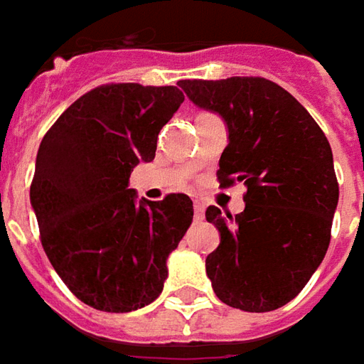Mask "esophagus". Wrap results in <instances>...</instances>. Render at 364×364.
Masks as SVG:
<instances>
[{
    "label": "esophagus",
    "instance_id": "esophagus-1",
    "mask_svg": "<svg viewBox=\"0 0 364 364\" xmlns=\"http://www.w3.org/2000/svg\"><path fill=\"white\" fill-rule=\"evenodd\" d=\"M194 216H196V220H202V218H204V206H202L200 202H194Z\"/></svg>",
    "mask_w": 364,
    "mask_h": 364
}]
</instances>
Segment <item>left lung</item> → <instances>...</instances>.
Returning a JSON list of instances; mask_svg holds the SVG:
<instances>
[{"mask_svg": "<svg viewBox=\"0 0 364 364\" xmlns=\"http://www.w3.org/2000/svg\"><path fill=\"white\" fill-rule=\"evenodd\" d=\"M192 104L228 130L220 186L245 182V210L206 220L220 232L206 274L224 304L268 313L290 302L321 267L338 204L333 150L302 104L264 77L180 80Z\"/></svg>", "mask_w": 364, "mask_h": 364, "instance_id": "left-lung-1", "label": "left lung"}]
</instances>
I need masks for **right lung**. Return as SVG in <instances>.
I'll return each mask as SVG.
<instances>
[{"instance_id":"obj_1","label":"right lung","mask_w":364,"mask_h":364,"mask_svg":"<svg viewBox=\"0 0 364 364\" xmlns=\"http://www.w3.org/2000/svg\"><path fill=\"white\" fill-rule=\"evenodd\" d=\"M184 102L176 85L108 84L75 100L43 136L29 188L41 246L65 287L104 313L154 302L192 224L186 194L138 200L132 170Z\"/></svg>"}]
</instances>
